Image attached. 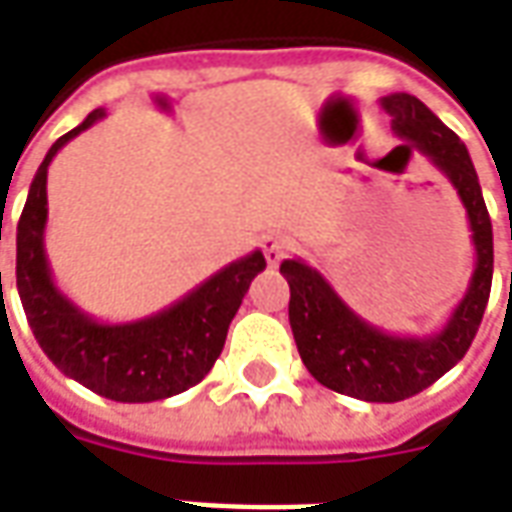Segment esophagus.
Masks as SVG:
<instances>
[{
	"label": "esophagus",
	"instance_id": "obj_1",
	"mask_svg": "<svg viewBox=\"0 0 512 512\" xmlns=\"http://www.w3.org/2000/svg\"><path fill=\"white\" fill-rule=\"evenodd\" d=\"M288 249H290L288 238H282V235H274V233L263 235V252H266L268 266H277L279 260L288 255Z\"/></svg>",
	"mask_w": 512,
	"mask_h": 512
}]
</instances>
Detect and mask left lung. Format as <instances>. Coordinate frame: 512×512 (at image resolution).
<instances>
[{"mask_svg": "<svg viewBox=\"0 0 512 512\" xmlns=\"http://www.w3.org/2000/svg\"><path fill=\"white\" fill-rule=\"evenodd\" d=\"M392 131L414 145L450 180L466 208L474 244V271L463 299L433 334H389L356 315L318 268L301 257L282 260L290 285L288 318L301 362L315 381L367 403H397L428 389L469 351L483 321L494 277V230L469 150L419 98H381ZM406 147V145H403Z\"/></svg>", "mask_w": 512, "mask_h": 512, "instance_id": "left-lung-1", "label": "left lung"}]
</instances>
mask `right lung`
Segmentation results:
<instances>
[{"mask_svg":"<svg viewBox=\"0 0 512 512\" xmlns=\"http://www.w3.org/2000/svg\"><path fill=\"white\" fill-rule=\"evenodd\" d=\"M101 117H106L104 109H95L82 126L60 136L32 178L16 230L18 296L29 329L57 370L117 403H153L180 395L208 376L246 290L266 268V257L260 249L238 257L183 299L139 321L104 323L76 307L57 288L46 257V178L51 158Z\"/></svg>","mask_w":512,"mask_h":512,"instance_id":"obj_1","label":"right lung"}]
</instances>
